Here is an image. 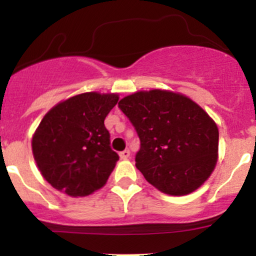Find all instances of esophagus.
Instances as JSON below:
<instances>
[{
    "instance_id": "34e87169",
    "label": "esophagus",
    "mask_w": 256,
    "mask_h": 256,
    "mask_svg": "<svg viewBox=\"0 0 256 256\" xmlns=\"http://www.w3.org/2000/svg\"><path fill=\"white\" fill-rule=\"evenodd\" d=\"M118 154H120L121 160H128V157H130V151H128V150H124V151H121Z\"/></svg>"
}]
</instances>
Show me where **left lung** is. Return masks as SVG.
I'll return each mask as SVG.
<instances>
[{
    "instance_id": "8db88e82",
    "label": "left lung",
    "mask_w": 256,
    "mask_h": 256,
    "mask_svg": "<svg viewBox=\"0 0 256 256\" xmlns=\"http://www.w3.org/2000/svg\"><path fill=\"white\" fill-rule=\"evenodd\" d=\"M118 108L138 132L136 167L151 184L184 196L207 180L216 164L219 132L202 108L166 90L135 92Z\"/></svg>"
}]
</instances>
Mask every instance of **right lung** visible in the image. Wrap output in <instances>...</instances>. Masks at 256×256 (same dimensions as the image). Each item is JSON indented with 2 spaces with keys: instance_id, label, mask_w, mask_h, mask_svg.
I'll list each match as a JSON object with an SVG mask.
<instances>
[{
  "instance_id": "add662e5",
  "label": "right lung",
  "mask_w": 256,
  "mask_h": 256,
  "mask_svg": "<svg viewBox=\"0 0 256 256\" xmlns=\"http://www.w3.org/2000/svg\"><path fill=\"white\" fill-rule=\"evenodd\" d=\"M116 94L84 92L49 110L32 138L40 174L54 188L82 197L106 183L118 154L104 120Z\"/></svg>"
}]
</instances>
